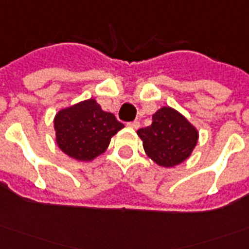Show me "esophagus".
I'll return each mask as SVG.
<instances>
[{
	"mask_svg": "<svg viewBox=\"0 0 249 249\" xmlns=\"http://www.w3.org/2000/svg\"><path fill=\"white\" fill-rule=\"evenodd\" d=\"M127 126L131 127V128H134V130H138V128L141 127V123L138 122V121H134V122H130V123H128Z\"/></svg>",
	"mask_w": 249,
	"mask_h": 249,
	"instance_id": "1",
	"label": "esophagus"
}]
</instances>
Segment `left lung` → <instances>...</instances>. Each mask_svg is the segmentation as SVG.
Listing matches in <instances>:
<instances>
[{
    "label": "left lung",
    "mask_w": 249,
    "mask_h": 249,
    "mask_svg": "<svg viewBox=\"0 0 249 249\" xmlns=\"http://www.w3.org/2000/svg\"><path fill=\"white\" fill-rule=\"evenodd\" d=\"M147 157L158 166L171 168L191 157L196 147L199 131L183 114L163 106L152 115L151 126L139 128Z\"/></svg>",
    "instance_id": "left-lung-1"
}]
</instances>
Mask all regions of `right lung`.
<instances>
[{
  "mask_svg": "<svg viewBox=\"0 0 249 249\" xmlns=\"http://www.w3.org/2000/svg\"><path fill=\"white\" fill-rule=\"evenodd\" d=\"M123 127L114 114L103 111L92 98L61 108L54 117L57 146L79 162H90L102 155Z\"/></svg>",
  "mask_w": 249,
  "mask_h": 249,
  "instance_id": "right-lung-1",
  "label": "right lung"
}]
</instances>
